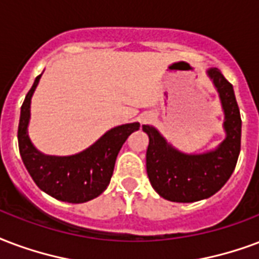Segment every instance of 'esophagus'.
<instances>
[{"mask_svg": "<svg viewBox=\"0 0 259 259\" xmlns=\"http://www.w3.org/2000/svg\"><path fill=\"white\" fill-rule=\"evenodd\" d=\"M151 118H152V115H149V114L141 115V118H140V122H141V123H147V122H148Z\"/></svg>", "mask_w": 259, "mask_h": 259, "instance_id": "esophagus-1", "label": "esophagus"}]
</instances>
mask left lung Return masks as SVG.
<instances>
[{"instance_id":"1","label":"left lung","mask_w":259,"mask_h":259,"mask_svg":"<svg viewBox=\"0 0 259 259\" xmlns=\"http://www.w3.org/2000/svg\"><path fill=\"white\" fill-rule=\"evenodd\" d=\"M207 75L217 89L225 114L224 129L227 137L214 151L199 155L184 154L168 144L155 127L143 126L149 137L147 149L149 183L162 198L170 202L192 203L212 196L229 180L240 154L242 118L233 86L218 68H210Z\"/></svg>"}]
</instances>
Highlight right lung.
<instances>
[{
    "label": "right lung",
    "mask_w": 259,
    "mask_h": 259,
    "mask_svg": "<svg viewBox=\"0 0 259 259\" xmlns=\"http://www.w3.org/2000/svg\"><path fill=\"white\" fill-rule=\"evenodd\" d=\"M41 75L35 78L20 111L17 141L23 163L38 188L57 200L68 203L92 200L107 189L114 173L118 152L127 137L140 129V123L116 126L108 130L92 147L76 155H44L32 145L27 133L31 97Z\"/></svg>",
    "instance_id": "obj_1"
}]
</instances>
